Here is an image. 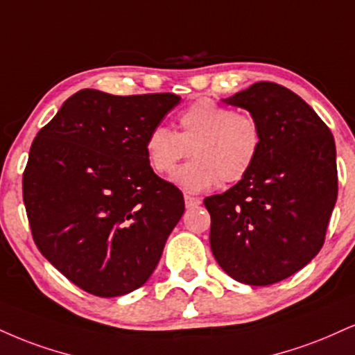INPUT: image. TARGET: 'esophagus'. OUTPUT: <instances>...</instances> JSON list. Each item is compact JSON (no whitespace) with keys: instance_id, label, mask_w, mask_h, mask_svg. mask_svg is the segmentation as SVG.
I'll return each instance as SVG.
<instances>
[{"instance_id":"34e87169","label":"esophagus","mask_w":355,"mask_h":355,"mask_svg":"<svg viewBox=\"0 0 355 355\" xmlns=\"http://www.w3.org/2000/svg\"><path fill=\"white\" fill-rule=\"evenodd\" d=\"M185 205H187V207H189V208L198 207V205H202V198H200V196L185 195Z\"/></svg>"}]
</instances>
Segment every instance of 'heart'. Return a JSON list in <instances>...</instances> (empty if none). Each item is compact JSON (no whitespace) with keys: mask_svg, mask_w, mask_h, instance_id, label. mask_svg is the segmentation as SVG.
Returning a JSON list of instances; mask_svg holds the SVG:
<instances>
[{"mask_svg":"<svg viewBox=\"0 0 355 355\" xmlns=\"http://www.w3.org/2000/svg\"><path fill=\"white\" fill-rule=\"evenodd\" d=\"M178 134L162 123L152 127L144 148L148 165L159 175L172 172L191 148L195 159L172 175V182L187 193H202L220 180L240 182L258 159L261 130L251 115L200 99L178 115Z\"/></svg>","mask_w":355,"mask_h":355,"instance_id":"heart-1","label":"heart"}]
</instances>
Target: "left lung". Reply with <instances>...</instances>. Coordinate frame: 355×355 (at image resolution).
Listing matches in <instances>:
<instances>
[{
  "label": "left lung",
  "instance_id": "left-lung-1",
  "mask_svg": "<svg viewBox=\"0 0 355 355\" xmlns=\"http://www.w3.org/2000/svg\"><path fill=\"white\" fill-rule=\"evenodd\" d=\"M223 102L258 122L261 148L243 180L205 198L210 246L233 279L275 284L324 245L337 200L334 137L311 105L279 84L256 83Z\"/></svg>",
  "mask_w": 355,
  "mask_h": 355
}]
</instances>
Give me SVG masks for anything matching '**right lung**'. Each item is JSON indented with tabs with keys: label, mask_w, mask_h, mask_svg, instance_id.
Listing matches in <instances>:
<instances>
[{
	"label": "right lung",
	"mask_w": 355,
	"mask_h": 355,
	"mask_svg": "<svg viewBox=\"0 0 355 355\" xmlns=\"http://www.w3.org/2000/svg\"><path fill=\"white\" fill-rule=\"evenodd\" d=\"M175 94L83 89L37 132L23 173L33 240L58 271L101 297L150 277L185 211L182 191L153 173L145 137Z\"/></svg>",
	"instance_id": "obj_1"
}]
</instances>
